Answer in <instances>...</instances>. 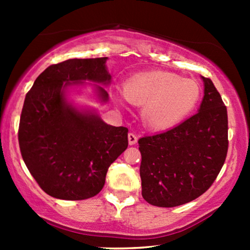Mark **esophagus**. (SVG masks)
<instances>
[{
	"instance_id": "esophagus-1",
	"label": "esophagus",
	"mask_w": 250,
	"mask_h": 250,
	"mask_svg": "<svg viewBox=\"0 0 250 250\" xmlns=\"http://www.w3.org/2000/svg\"><path fill=\"white\" fill-rule=\"evenodd\" d=\"M136 142H138V136L135 134H133V133H129L128 134V143L131 146H134L136 145Z\"/></svg>"
}]
</instances>
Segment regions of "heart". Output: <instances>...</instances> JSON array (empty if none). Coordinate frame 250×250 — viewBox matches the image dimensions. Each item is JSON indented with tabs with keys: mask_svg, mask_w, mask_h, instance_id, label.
I'll return each mask as SVG.
<instances>
[{
	"mask_svg": "<svg viewBox=\"0 0 250 250\" xmlns=\"http://www.w3.org/2000/svg\"><path fill=\"white\" fill-rule=\"evenodd\" d=\"M123 94L129 104L142 107V121L148 127L163 131L186 119L200 100L198 82L169 71H148L128 78Z\"/></svg>",
	"mask_w": 250,
	"mask_h": 250,
	"instance_id": "obj_1",
	"label": "heart"
}]
</instances>
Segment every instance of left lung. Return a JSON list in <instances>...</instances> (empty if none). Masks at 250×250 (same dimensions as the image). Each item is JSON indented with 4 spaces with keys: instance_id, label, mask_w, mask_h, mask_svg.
Listing matches in <instances>:
<instances>
[{
    "instance_id": "8db88e82",
    "label": "left lung",
    "mask_w": 250,
    "mask_h": 250,
    "mask_svg": "<svg viewBox=\"0 0 250 250\" xmlns=\"http://www.w3.org/2000/svg\"><path fill=\"white\" fill-rule=\"evenodd\" d=\"M199 111L168 131L139 140L142 197L158 207L190 203L209 189L227 158L228 111L210 78L201 77Z\"/></svg>"
}]
</instances>
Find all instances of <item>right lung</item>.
<instances>
[{"mask_svg":"<svg viewBox=\"0 0 250 250\" xmlns=\"http://www.w3.org/2000/svg\"><path fill=\"white\" fill-rule=\"evenodd\" d=\"M108 58L69 59L51 64L26 94L18 140L27 168L49 196L63 200L94 197L104 186L109 166L128 146V129L108 125L97 114L68 104L64 90L83 81L107 85ZM102 101L108 100L98 86Z\"/></svg>","mask_w":250,"mask_h":250,"instance_id":"add662e5","label":"right lung"}]
</instances>
